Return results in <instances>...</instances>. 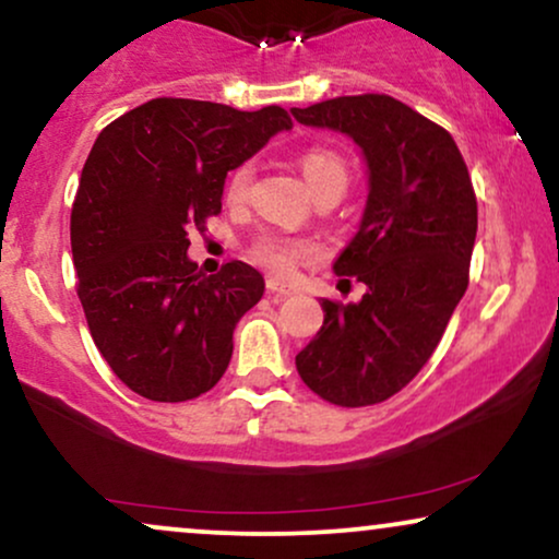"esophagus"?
Returning a JSON list of instances; mask_svg holds the SVG:
<instances>
[{"label":"esophagus","instance_id":"34e87169","mask_svg":"<svg viewBox=\"0 0 559 559\" xmlns=\"http://www.w3.org/2000/svg\"><path fill=\"white\" fill-rule=\"evenodd\" d=\"M267 292L284 299V297H292V294H297V286L284 284V281H278V278H267Z\"/></svg>","mask_w":559,"mask_h":559}]
</instances>
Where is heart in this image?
Returning a JSON list of instances; mask_svg holds the SVG:
<instances>
[{"label": "heart", "instance_id": "1", "mask_svg": "<svg viewBox=\"0 0 559 559\" xmlns=\"http://www.w3.org/2000/svg\"><path fill=\"white\" fill-rule=\"evenodd\" d=\"M299 169L301 177H305L309 190H318L322 185H331V181H344L346 185V166L335 153L325 151V147H309V151L301 153L299 158ZM252 181V166L241 164L231 171L228 177V187L226 194L228 200H241L250 190ZM312 245L305 239H292V237H281V234H265L252 245V260L260 262L262 267L273 273H288L294 271L299 260H305L312 254Z\"/></svg>", "mask_w": 559, "mask_h": 559}]
</instances>
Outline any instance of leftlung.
Returning a JSON list of instances; mask_svg holds the SVG:
<instances>
[{
    "mask_svg": "<svg viewBox=\"0 0 559 559\" xmlns=\"http://www.w3.org/2000/svg\"><path fill=\"white\" fill-rule=\"evenodd\" d=\"M299 124L344 132L367 164L359 228L333 262L367 286L322 299V328L297 354L299 378L335 406H372L416 378L468 286L476 198L455 140L401 100L365 93L292 109Z\"/></svg>",
    "mask_w": 559,
    "mask_h": 559,
    "instance_id": "8db88e82",
    "label": "left lung"
}]
</instances>
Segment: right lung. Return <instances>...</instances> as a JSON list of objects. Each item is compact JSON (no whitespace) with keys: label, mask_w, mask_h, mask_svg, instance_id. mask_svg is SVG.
I'll return each instance as SVG.
<instances>
[{"label":"right lung","mask_w":559,"mask_h":559,"mask_svg":"<svg viewBox=\"0 0 559 559\" xmlns=\"http://www.w3.org/2000/svg\"><path fill=\"white\" fill-rule=\"evenodd\" d=\"M284 130L281 106L153 98L93 143L70 218L78 297L100 356L143 399L192 401L224 378L265 281L241 260L198 273L187 231H203L226 174Z\"/></svg>","instance_id":"add662e5"}]
</instances>
